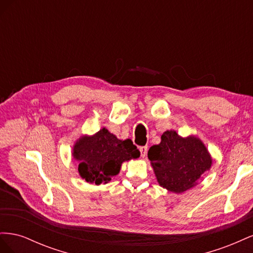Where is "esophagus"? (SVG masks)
Here are the masks:
<instances>
[{
	"mask_svg": "<svg viewBox=\"0 0 253 253\" xmlns=\"http://www.w3.org/2000/svg\"><path fill=\"white\" fill-rule=\"evenodd\" d=\"M139 151H140V155H141V157H144L145 155H147L148 147H147V145H143V147H139Z\"/></svg>",
	"mask_w": 253,
	"mask_h": 253,
	"instance_id": "34e87169",
	"label": "esophagus"
}]
</instances>
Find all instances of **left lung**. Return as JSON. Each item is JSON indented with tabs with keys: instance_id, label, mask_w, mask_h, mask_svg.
Instances as JSON below:
<instances>
[{
	"instance_id": "1",
	"label": "left lung",
	"mask_w": 253,
	"mask_h": 253,
	"mask_svg": "<svg viewBox=\"0 0 253 253\" xmlns=\"http://www.w3.org/2000/svg\"><path fill=\"white\" fill-rule=\"evenodd\" d=\"M148 157L159 185L174 193L195 186L212 164L200 139L192 136L182 138L175 131L165 132L160 143L150 148Z\"/></svg>"
}]
</instances>
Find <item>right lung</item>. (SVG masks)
I'll list each match as a JSON object with an SVG mask.
<instances>
[{
	"mask_svg": "<svg viewBox=\"0 0 253 253\" xmlns=\"http://www.w3.org/2000/svg\"><path fill=\"white\" fill-rule=\"evenodd\" d=\"M74 157L79 162L78 171L87 182H108L120 171L126 160L140 156L131 139L119 140L106 128L90 137H82L74 147Z\"/></svg>",
	"mask_w": 253,
	"mask_h": 253,
	"instance_id": "add662e5",
	"label": "right lung"
}]
</instances>
